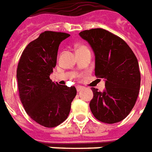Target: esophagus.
I'll return each instance as SVG.
<instances>
[{"mask_svg": "<svg viewBox=\"0 0 152 152\" xmlns=\"http://www.w3.org/2000/svg\"><path fill=\"white\" fill-rule=\"evenodd\" d=\"M76 88H77V91H82V90H83V88H84V87H83V86H77V87H76Z\"/></svg>", "mask_w": 152, "mask_h": 152, "instance_id": "obj_1", "label": "esophagus"}]
</instances>
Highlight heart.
<instances>
[{
	"label": "heart",
	"mask_w": 152,
	"mask_h": 152,
	"mask_svg": "<svg viewBox=\"0 0 152 152\" xmlns=\"http://www.w3.org/2000/svg\"><path fill=\"white\" fill-rule=\"evenodd\" d=\"M81 48H86V47H83V46H81V47H78V49H81Z\"/></svg>",
	"instance_id": "heart-1"
}]
</instances>
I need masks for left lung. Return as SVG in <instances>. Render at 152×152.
I'll list each match as a JSON object with an SVG mask.
<instances>
[{"instance_id":"left-lung-1","label":"left lung","mask_w":152,"mask_h":152,"mask_svg":"<svg viewBox=\"0 0 152 152\" xmlns=\"http://www.w3.org/2000/svg\"><path fill=\"white\" fill-rule=\"evenodd\" d=\"M79 36L95 56V74L104 78L105 89L92 88L90 109L96 119L115 124L125 119L136 103L141 74L137 57L123 39L102 28L85 30Z\"/></svg>"}]
</instances>
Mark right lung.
<instances>
[{
	"label": "right lung",
	"mask_w": 152,
	"mask_h": 152,
	"mask_svg": "<svg viewBox=\"0 0 152 152\" xmlns=\"http://www.w3.org/2000/svg\"><path fill=\"white\" fill-rule=\"evenodd\" d=\"M70 36L65 33L46 31L31 42L20 57L17 68L19 96L27 114L41 125L53 128L67 119L71 102L77 94L50 79L56 65L61 42Z\"/></svg>",
	"instance_id": "obj_1"
}]
</instances>
